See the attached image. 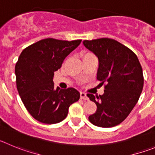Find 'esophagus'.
<instances>
[{
  "mask_svg": "<svg viewBox=\"0 0 155 155\" xmlns=\"http://www.w3.org/2000/svg\"><path fill=\"white\" fill-rule=\"evenodd\" d=\"M80 99H82V100H88V99H89V98H88L86 93H83V92H81V93H80Z\"/></svg>",
  "mask_w": 155,
  "mask_h": 155,
  "instance_id": "obj_1",
  "label": "esophagus"
}]
</instances>
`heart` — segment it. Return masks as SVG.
I'll return each instance as SVG.
<instances>
[{"label": "heart", "instance_id": "b5f03b06", "mask_svg": "<svg viewBox=\"0 0 155 155\" xmlns=\"http://www.w3.org/2000/svg\"><path fill=\"white\" fill-rule=\"evenodd\" d=\"M91 55V53H85L84 55H83V57L86 56V55Z\"/></svg>", "mask_w": 155, "mask_h": 155}]
</instances>
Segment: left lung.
<instances>
[{"instance_id": "left-lung-1", "label": "left lung", "mask_w": 155, "mask_h": 155, "mask_svg": "<svg viewBox=\"0 0 155 155\" xmlns=\"http://www.w3.org/2000/svg\"><path fill=\"white\" fill-rule=\"evenodd\" d=\"M83 44L98 58L97 79L107 83L103 95L87 94L97 107L89 120L100 127L117 126L140 98L143 86L141 65L131 50L114 39L85 40Z\"/></svg>"}]
</instances>
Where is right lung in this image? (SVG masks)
I'll return each mask as SVG.
<instances>
[{"instance_id":"right-lung-1","label":"right lung","mask_w":155,"mask_h":155,"mask_svg":"<svg viewBox=\"0 0 155 155\" xmlns=\"http://www.w3.org/2000/svg\"><path fill=\"white\" fill-rule=\"evenodd\" d=\"M82 40L46 38L22 51L15 65L17 89L29 114L39 122L53 124L63 120L80 93L74 88L54 87V72L60 69Z\"/></svg>"}]
</instances>
